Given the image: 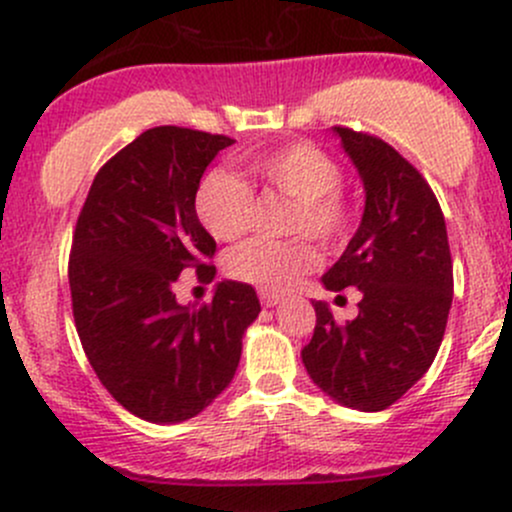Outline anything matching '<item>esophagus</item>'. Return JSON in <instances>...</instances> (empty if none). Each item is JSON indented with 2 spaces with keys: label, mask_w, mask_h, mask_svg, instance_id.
I'll return each mask as SVG.
<instances>
[{
  "label": "esophagus",
  "mask_w": 512,
  "mask_h": 512,
  "mask_svg": "<svg viewBox=\"0 0 512 512\" xmlns=\"http://www.w3.org/2000/svg\"><path fill=\"white\" fill-rule=\"evenodd\" d=\"M260 301H262V306L272 308V306H277L279 301H282V296L274 294V291H260Z\"/></svg>",
  "instance_id": "esophagus-1"
}]
</instances>
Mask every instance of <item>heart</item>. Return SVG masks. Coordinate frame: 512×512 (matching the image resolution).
Masks as SVG:
<instances>
[{
	"instance_id": "1",
	"label": "heart",
	"mask_w": 512,
	"mask_h": 512,
	"mask_svg": "<svg viewBox=\"0 0 512 512\" xmlns=\"http://www.w3.org/2000/svg\"><path fill=\"white\" fill-rule=\"evenodd\" d=\"M252 174L294 201L289 233H308L320 245H338L350 228V201L340 192L342 167L313 143H289L247 160ZM196 216L216 240H235L250 228L255 196L252 187L235 172L211 170L196 189ZM318 265L311 240L252 238L228 252L230 277L265 291L291 289L303 274Z\"/></svg>"
}]
</instances>
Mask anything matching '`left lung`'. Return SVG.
Here are the masks:
<instances>
[{"label": "left lung", "mask_w": 512, "mask_h": 512, "mask_svg": "<svg viewBox=\"0 0 512 512\" xmlns=\"http://www.w3.org/2000/svg\"><path fill=\"white\" fill-rule=\"evenodd\" d=\"M364 184V213L328 291L357 286L355 320L340 325L313 301L316 330L301 350L320 391L355 411H384L430 369L452 306V255L440 204L406 157L352 128H333Z\"/></svg>", "instance_id": "8db88e82"}]
</instances>
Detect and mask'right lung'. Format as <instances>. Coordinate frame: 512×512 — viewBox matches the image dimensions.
Returning <instances> with one entry per match:
<instances>
[{
	"label": "right lung",
	"instance_id": "right-lung-1",
	"mask_svg": "<svg viewBox=\"0 0 512 512\" xmlns=\"http://www.w3.org/2000/svg\"><path fill=\"white\" fill-rule=\"evenodd\" d=\"M228 136L157 126L94 177L77 218L70 294L84 355L104 389L148 423H182L233 381L255 289L218 282L211 303L182 306L189 269L213 279L216 240L196 216V189Z\"/></svg>",
	"mask_w": 512,
	"mask_h": 512
}]
</instances>
